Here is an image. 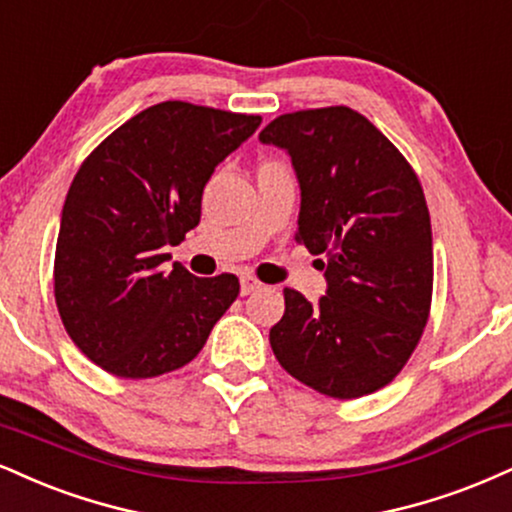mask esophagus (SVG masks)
Wrapping results in <instances>:
<instances>
[{"mask_svg": "<svg viewBox=\"0 0 512 512\" xmlns=\"http://www.w3.org/2000/svg\"><path fill=\"white\" fill-rule=\"evenodd\" d=\"M262 288V281H257L252 274H240V293L243 295H250L255 291H260Z\"/></svg>", "mask_w": 512, "mask_h": 512, "instance_id": "1", "label": "esophagus"}]
</instances>
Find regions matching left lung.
Instances as JSON below:
<instances>
[{
    "mask_svg": "<svg viewBox=\"0 0 512 512\" xmlns=\"http://www.w3.org/2000/svg\"><path fill=\"white\" fill-rule=\"evenodd\" d=\"M293 159L295 240L326 255L329 291L312 307L283 288L269 343L291 377L331 398L384 389L415 353L434 291L432 221L415 169L350 107L281 114L260 133Z\"/></svg>",
    "mask_w": 512,
    "mask_h": 512,
    "instance_id": "1",
    "label": "left lung"
}]
</instances>
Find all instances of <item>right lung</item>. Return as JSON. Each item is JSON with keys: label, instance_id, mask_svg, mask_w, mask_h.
I'll use <instances>...</instances> for the list:
<instances>
[{"label": "right lung", "instance_id": "add662e5", "mask_svg": "<svg viewBox=\"0 0 512 512\" xmlns=\"http://www.w3.org/2000/svg\"><path fill=\"white\" fill-rule=\"evenodd\" d=\"M262 116L171 100L135 114L80 164L54 255V298L66 334L121 379L188 365L238 298L233 274H169L164 245L200 224L202 190Z\"/></svg>", "mask_w": 512, "mask_h": 512}]
</instances>
